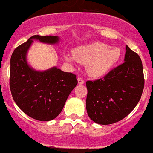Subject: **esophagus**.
<instances>
[{
	"instance_id": "1",
	"label": "esophagus",
	"mask_w": 153,
	"mask_h": 153,
	"mask_svg": "<svg viewBox=\"0 0 153 153\" xmlns=\"http://www.w3.org/2000/svg\"><path fill=\"white\" fill-rule=\"evenodd\" d=\"M78 82H79V84H83L85 82L84 79H82V78H81V77H79V78H78Z\"/></svg>"
}]
</instances>
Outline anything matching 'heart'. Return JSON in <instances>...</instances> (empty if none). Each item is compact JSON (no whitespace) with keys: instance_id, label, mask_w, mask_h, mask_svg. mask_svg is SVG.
<instances>
[{"instance_id":"obj_1","label":"heart","mask_w":153,"mask_h":153,"mask_svg":"<svg viewBox=\"0 0 153 153\" xmlns=\"http://www.w3.org/2000/svg\"><path fill=\"white\" fill-rule=\"evenodd\" d=\"M120 50L118 47H109L103 42H94L77 47L73 55H65L67 61L76 60L86 64L87 71L93 76H102L112 68L120 58Z\"/></svg>"}]
</instances>
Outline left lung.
<instances>
[{
  "instance_id": "8db88e82",
  "label": "left lung",
  "mask_w": 153,
  "mask_h": 153,
  "mask_svg": "<svg viewBox=\"0 0 153 153\" xmlns=\"http://www.w3.org/2000/svg\"><path fill=\"white\" fill-rule=\"evenodd\" d=\"M86 85L88 116L99 124L116 123L125 118L141 98L144 87L141 59L126 45L123 63Z\"/></svg>"
}]
</instances>
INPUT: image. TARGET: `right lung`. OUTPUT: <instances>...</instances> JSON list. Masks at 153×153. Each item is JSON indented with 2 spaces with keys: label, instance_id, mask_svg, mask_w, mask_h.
Returning a JSON list of instances; mask_svg holds the SVG:
<instances>
[{
  "label": "right lung",
  "instance_id": "1",
  "mask_svg": "<svg viewBox=\"0 0 153 153\" xmlns=\"http://www.w3.org/2000/svg\"><path fill=\"white\" fill-rule=\"evenodd\" d=\"M55 44L58 36L34 35L15 49L10 59L9 87L19 108L31 118L50 121L63 108L69 95L78 84L76 75L57 67L38 71L26 61V53L33 42Z\"/></svg>",
  "mask_w": 153,
  "mask_h": 153
}]
</instances>
